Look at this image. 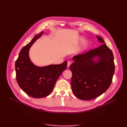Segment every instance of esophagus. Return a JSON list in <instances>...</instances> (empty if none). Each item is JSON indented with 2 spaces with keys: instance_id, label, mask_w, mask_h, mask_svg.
I'll use <instances>...</instances> for the list:
<instances>
[{
  "instance_id": "esophagus-1",
  "label": "esophagus",
  "mask_w": 127,
  "mask_h": 127,
  "mask_svg": "<svg viewBox=\"0 0 127 127\" xmlns=\"http://www.w3.org/2000/svg\"><path fill=\"white\" fill-rule=\"evenodd\" d=\"M71 64V63L70 62V61H68V62H67V67H69V66H70V64Z\"/></svg>"
}]
</instances>
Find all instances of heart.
I'll list each match as a JSON object with an SVG mask.
<instances>
[{"mask_svg":"<svg viewBox=\"0 0 127 127\" xmlns=\"http://www.w3.org/2000/svg\"><path fill=\"white\" fill-rule=\"evenodd\" d=\"M84 40H85V38H84L83 36H80L78 38V41L79 42H82V41H84ZM88 46H89V41H88V40L84 41L82 44L81 50H84L87 49Z\"/></svg>","mask_w":127,"mask_h":127,"instance_id":"1","label":"heart"}]
</instances>
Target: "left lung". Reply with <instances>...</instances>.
Wrapping results in <instances>:
<instances>
[{"instance_id": "1", "label": "left lung", "mask_w": 127, "mask_h": 127, "mask_svg": "<svg viewBox=\"0 0 127 127\" xmlns=\"http://www.w3.org/2000/svg\"><path fill=\"white\" fill-rule=\"evenodd\" d=\"M96 37L103 44L84 54L74 56V63L69 67L72 72V92L82 100H91L106 92L114 73L112 51L102 37Z\"/></svg>"}]
</instances>
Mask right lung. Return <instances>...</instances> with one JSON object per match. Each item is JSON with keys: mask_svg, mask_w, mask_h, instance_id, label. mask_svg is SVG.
<instances>
[{"mask_svg": "<svg viewBox=\"0 0 127 127\" xmlns=\"http://www.w3.org/2000/svg\"><path fill=\"white\" fill-rule=\"evenodd\" d=\"M44 32L37 34L22 49L15 63L17 83L25 93L34 98H42L50 94L58 78L67 68V61L60 64L38 67L31 61L30 48Z\"/></svg>", "mask_w": 127, "mask_h": 127, "instance_id": "obj_1", "label": "right lung"}]
</instances>
